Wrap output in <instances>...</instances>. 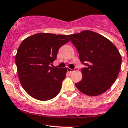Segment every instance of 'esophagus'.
<instances>
[{
  "mask_svg": "<svg viewBox=\"0 0 128 128\" xmlns=\"http://www.w3.org/2000/svg\"><path fill=\"white\" fill-rule=\"evenodd\" d=\"M76 70V68H75L74 70H72V69H71V68H67V71H68V72H70V73L73 72H74L75 70Z\"/></svg>",
  "mask_w": 128,
  "mask_h": 128,
  "instance_id": "obj_1",
  "label": "esophagus"
}]
</instances>
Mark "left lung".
Returning a JSON list of instances; mask_svg holds the SVG:
<instances>
[{"instance_id":"1","label":"left lung","mask_w":128,"mask_h":128,"mask_svg":"<svg viewBox=\"0 0 128 128\" xmlns=\"http://www.w3.org/2000/svg\"><path fill=\"white\" fill-rule=\"evenodd\" d=\"M79 53L80 61L87 66L81 70L82 78L75 86L89 96L103 94L116 81L121 68L122 57L110 40L90 30L68 35Z\"/></svg>"}]
</instances>
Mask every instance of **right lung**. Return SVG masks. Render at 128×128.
Masks as SVG:
<instances>
[{
    "label": "right lung",
    "instance_id": "add662e5",
    "mask_svg": "<svg viewBox=\"0 0 128 128\" xmlns=\"http://www.w3.org/2000/svg\"><path fill=\"white\" fill-rule=\"evenodd\" d=\"M69 41L67 35L39 33L21 42L15 57L17 71L22 88L32 97L47 101L60 92L67 68L50 66L59 48Z\"/></svg>",
    "mask_w": 128,
    "mask_h": 128
}]
</instances>
